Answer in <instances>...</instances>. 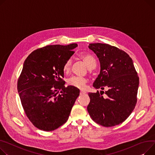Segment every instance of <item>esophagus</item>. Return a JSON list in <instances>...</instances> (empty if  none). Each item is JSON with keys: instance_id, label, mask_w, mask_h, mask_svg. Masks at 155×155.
<instances>
[{"instance_id": "esophagus-1", "label": "esophagus", "mask_w": 155, "mask_h": 155, "mask_svg": "<svg viewBox=\"0 0 155 155\" xmlns=\"http://www.w3.org/2000/svg\"><path fill=\"white\" fill-rule=\"evenodd\" d=\"M80 94V95H84V94H86V92L85 91H84V90H81Z\"/></svg>"}]
</instances>
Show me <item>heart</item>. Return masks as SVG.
Returning <instances> with one entry per match:
<instances>
[{"label":"heart","mask_w":155,"mask_h":155,"mask_svg":"<svg viewBox=\"0 0 155 155\" xmlns=\"http://www.w3.org/2000/svg\"><path fill=\"white\" fill-rule=\"evenodd\" d=\"M80 57L82 60H84V61L86 64L88 68L94 69L96 67L97 60L95 57L93 55L89 53H84V54H81L80 55ZM71 65V59L70 58L66 61V62L64 65L63 70L65 73H67V72L70 70ZM67 82H68V84L70 86L78 88L84 89L85 87L87 80L84 77L73 76L68 79Z\"/></svg>","instance_id":"1"}]
</instances>
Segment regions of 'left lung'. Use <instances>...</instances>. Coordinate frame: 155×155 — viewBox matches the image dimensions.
Here are the masks:
<instances>
[{
    "mask_svg": "<svg viewBox=\"0 0 155 155\" xmlns=\"http://www.w3.org/2000/svg\"><path fill=\"white\" fill-rule=\"evenodd\" d=\"M88 48L100 64V74L93 86L108 90L107 98L98 91L88 93V112L99 125L105 127L119 125L130 115L137 104L139 77L133 60L125 51L108 44H90Z\"/></svg>",
    "mask_w": 155,
    "mask_h": 155,
    "instance_id": "8db88e82",
    "label": "left lung"
}]
</instances>
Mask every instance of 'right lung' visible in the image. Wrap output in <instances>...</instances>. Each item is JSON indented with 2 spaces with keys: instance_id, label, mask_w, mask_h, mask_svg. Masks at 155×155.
Listing matches in <instances>:
<instances>
[{
  "instance_id": "obj_1",
  "label": "right lung",
  "mask_w": 155,
  "mask_h": 155,
  "mask_svg": "<svg viewBox=\"0 0 155 155\" xmlns=\"http://www.w3.org/2000/svg\"><path fill=\"white\" fill-rule=\"evenodd\" d=\"M77 44L53 45L32 51L25 60L17 82L25 114L37 128L54 131L67 121L80 90L65 87L63 67Z\"/></svg>"
}]
</instances>
